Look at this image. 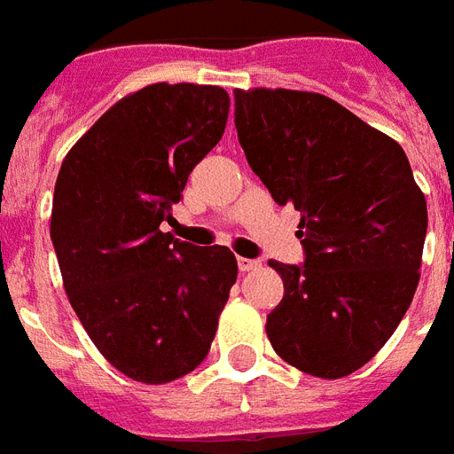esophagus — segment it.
<instances>
[{
    "instance_id": "obj_1",
    "label": "esophagus",
    "mask_w": 454,
    "mask_h": 454,
    "mask_svg": "<svg viewBox=\"0 0 454 454\" xmlns=\"http://www.w3.org/2000/svg\"><path fill=\"white\" fill-rule=\"evenodd\" d=\"M237 264H239V271H253V270H257V267H260V260H250V257H239L237 260Z\"/></svg>"
}]
</instances>
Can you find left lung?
I'll return each instance as SVG.
<instances>
[{"label":"left lung","mask_w":454,"mask_h":454,"mask_svg":"<svg viewBox=\"0 0 454 454\" xmlns=\"http://www.w3.org/2000/svg\"><path fill=\"white\" fill-rule=\"evenodd\" d=\"M250 168L302 213L304 264L271 260L284 300L267 337L286 364L351 375L394 335L419 284L427 201L403 147L335 100L288 89L234 90Z\"/></svg>","instance_id":"8db88e82"}]
</instances>
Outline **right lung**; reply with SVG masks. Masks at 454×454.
I'll return each instance as SVG.
<instances>
[{
  "label": "right lung",
  "mask_w": 454,
  "mask_h": 454,
  "mask_svg": "<svg viewBox=\"0 0 454 454\" xmlns=\"http://www.w3.org/2000/svg\"><path fill=\"white\" fill-rule=\"evenodd\" d=\"M227 114L220 86L152 83L112 105L58 173L51 241L65 293L98 351L136 382L194 371L237 281L230 248L159 230Z\"/></svg>",
  "instance_id": "obj_1"
}]
</instances>
